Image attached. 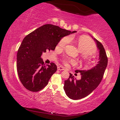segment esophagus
I'll use <instances>...</instances> for the list:
<instances>
[{
  "mask_svg": "<svg viewBox=\"0 0 120 120\" xmlns=\"http://www.w3.org/2000/svg\"><path fill=\"white\" fill-rule=\"evenodd\" d=\"M58 70H64V68L62 66H59L58 67Z\"/></svg>",
  "mask_w": 120,
  "mask_h": 120,
  "instance_id": "obj_1",
  "label": "esophagus"
}]
</instances>
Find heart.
Wrapping results in <instances>:
<instances>
[{"instance_id": "obj_1", "label": "heart", "mask_w": 120, "mask_h": 120, "mask_svg": "<svg viewBox=\"0 0 120 120\" xmlns=\"http://www.w3.org/2000/svg\"><path fill=\"white\" fill-rule=\"evenodd\" d=\"M69 38L64 37L60 40L57 45V47L60 49L64 48L69 42ZM76 43L78 46V49L82 53V58L86 62H88L94 55L96 48L92 40L86 36H82L76 40ZM75 61L72 60L64 59V63L66 66L69 64H74Z\"/></svg>"}]
</instances>
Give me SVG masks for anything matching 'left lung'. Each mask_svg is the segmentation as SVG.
I'll list each match as a JSON object with an SVG mask.
<instances>
[{
  "mask_svg": "<svg viewBox=\"0 0 120 120\" xmlns=\"http://www.w3.org/2000/svg\"><path fill=\"white\" fill-rule=\"evenodd\" d=\"M99 50V61L94 67L88 70L75 71L80 72L81 79L77 80L70 73L67 80L64 81V90L68 97L74 100L88 96L96 89L101 82L108 62L106 53L102 44L94 38Z\"/></svg>",
  "mask_w": 120,
  "mask_h": 120,
  "instance_id": "8db88e82",
  "label": "left lung"
}]
</instances>
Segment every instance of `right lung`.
<instances>
[{
  "instance_id": "add662e5",
  "label": "right lung",
  "mask_w": 120,
  "mask_h": 120,
  "mask_svg": "<svg viewBox=\"0 0 120 120\" xmlns=\"http://www.w3.org/2000/svg\"><path fill=\"white\" fill-rule=\"evenodd\" d=\"M75 32L45 24L24 38L17 53V70L25 88L36 92L48 85L57 67L53 62L45 66L41 58L42 53L54 50L63 37Z\"/></svg>"
}]
</instances>
